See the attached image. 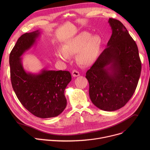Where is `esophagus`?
<instances>
[{"label":"esophagus","mask_w":150,"mask_h":150,"mask_svg":"<svg viewBox=\"0 0 150 150\" xmlns=\"http://www.w3.org/2000/svg\"><path fill=\"white\" fill-rule=\"evenodd\" d=\"M72 75L74 77H77V76H79V73L78 71L76 70H74L72 72Z\"/></svg>","instance_id":"34e87169"}]
</instances>
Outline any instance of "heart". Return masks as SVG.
Segmentation results:
<instances>
[{
    "label": "heart",
    "instance_id": "1",
    "mask_svg": "<svg viewBox=\"0 0 150 150\" xmlns=\"http://www.w3.org/2000/svg\"><path fill=\"white\" fill-rule=\"evenodd\" d=\"M102 40L99 35H93L89 32L82 31L63 45L62 48L55 50L56 58L67 62L71 56L78 54L77 62L83 66H90L97 60L101 47Z\"/></svg>",
    "mask_w": 150,
    "mask_h": 150
}]
</instances>
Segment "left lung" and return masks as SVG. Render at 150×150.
I'll use <instances>...</instances> for the list:
<instances>
[{"mask_svg":"<svg viewBox=\"0 0 150 150\" xmlns=\"http://www.w3.org/2000/svg\"><path fill=\"white\" fill-rule=\"evenodd\" d=\"M108 23L111 37L85 77L92 103L101 110L112 112L123 107L133 96L141 62L136 42L123 24L113 18Z\"/></svg>","mask_w":150,"mask_h":150,"instance_id":"left-lung-1","label":"left lung"}]
</instances>
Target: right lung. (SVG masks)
Segmentation results:
<instances>
[{
    "label": "right lung",
    "instance_id": "obj_1",
    "mask_svg": "<svg viewBox=\"0 0 150 150\" xmlns=\"http://www.w3.org/2000/svg\"><path fill=\"white\" fill-rule=\"evenodd\" d=\"M40 30L25 33L18 40L9 56L12 88L24 108L40 118L57 116L65 110V90L71 82L69 72L42 69L38 73L27 71L22 56L36 45Z\"/></svg>",
    "mask_w": 150,
    "mask_h": 150
}]
</instances>
